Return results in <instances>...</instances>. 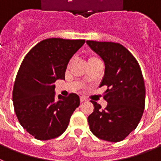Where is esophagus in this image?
Returning <instances> with one entry per match:
<instances>
[{"instance_id":"esophagus-1","label":"esophagus","mask_w":161,"mask_h":161,"mask_svg":"<svg viewBox=\"0 0 161 161\" xmlns=\"http://www.w3.org/2000/svg\"><path fill=\"white\" fill-rule=\"evenodd\" d=\"M87 101V99H86L85 97H80V102H84V101Z\"/></svg>"}]
</instances>
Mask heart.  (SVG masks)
<instances>
[{"label":"heart","instance_id":"heart-1","mask_svg":"<svg viewBox=\"0 0 161 161\" xmlns=\"http://www.w3.org/2000/svg\"><path fill=\"white\" fill-rule=\"evenodd\" d=\"M97 60H100L98 59V57H97V56H95V55H92V56H90V57L88 58V63L97 61ZM71 63H72V60H70L69 65H70V64H71Z\"/></svg>","mask_w":161,"mask_h":161}]
</instances>
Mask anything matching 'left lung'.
<instances>
[{"label":"left lung","mask_w":161,"mask_h":161,"mask_svg":"<svg viewBox=\"0 0 161 161\" xmlns=\"http://www.w3.org/2000/svg\"><path fill=\"white\" fill-rule=\"evenodd\" d=\"M105 62L100 87L106 86L103 98L107 106L91 101L94 110L87 118L92 133L111 142L122 141L137 128L145 108L146 88L138 62L119 43L87 41Z\"/></svg>","instance_id":"8db88e82"}]
</instances>
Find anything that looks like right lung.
<instances>
[{
	"instance_id": "add662e5",
	"label": "right lung",
	"mask_w": 161,
	"mask_h": 161,
	"mask_svg": "<svg viewBox=\"0 0 161 161\" xmlns=\"http://www.w3.org/2000/svg\"><path fill=\"white\" fill-rule=\"evenodd\" d=\"M84 42L82 39H45L21 63L12 95L14 111L21 126L37 140L60 136L80 105L75 93L55 99L54 83L64 79L69 61Z\"/></svg>"
}]
</instances>
